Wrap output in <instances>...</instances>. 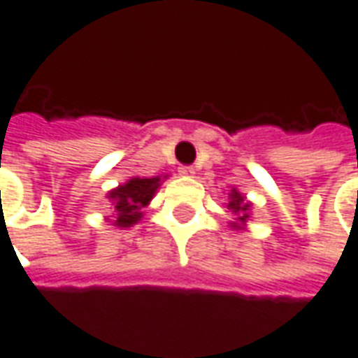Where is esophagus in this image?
I'll list each match as a JSON object with an SVG mask.
<instances>
[{
    "instance_id": "1",
    "label": "esophagus",
    "mask_w": 358,
    "mask_h": 358,
    "mask_svg": "<svg viewBox=\"0 0 358 358\" xmlns=\"http://www.w3.org/2000/svg\"><path fill=\"white\" fill-rule=\"evenodd\" d=\"M180 174H182V176H189V178H192V176L196 174V169H194V166H182V169H180Z\"/></svg>"
}]
</instances>
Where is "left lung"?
<instances>
[{"instance_id": "1", "label": "left lung", "mask_w": 358, "mask_h": 358, "mask_svg": "<svg viewBox=\"0 0 358 358\" xmlns=\"http://www.w3.org/2000/svg\"><path fill=\"white\" fill-rule=\"evenodd\" d=\"M227 210H229L231 215H235V221L231 223V227H235V229H245V223L249 221L250 215V201H247V198L235 188L229 192Z\"/></svg>"}]
</instances>
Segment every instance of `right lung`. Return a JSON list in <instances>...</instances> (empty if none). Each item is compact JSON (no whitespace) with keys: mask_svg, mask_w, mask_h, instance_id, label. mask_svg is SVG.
Instances as JSON below:
<instances>
[{"mask_svg":"<svg viewBox=\"0 0 358 358\" xmlns=\"http://www.w3.org/2000/svg\"><path fill=\"white\" fill-rule=\"evenodd\" d=\"M166 178V176H164ZM160 186V176L155 178H131L108 194V199L113 206V225L115 227H131L143 217V210L157 194Z\"/></svg>","mask_w":358,"mask_h":358,"instance_id":"obj_1","label":"right lung"}]
</instances>
